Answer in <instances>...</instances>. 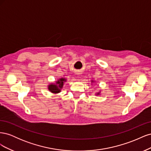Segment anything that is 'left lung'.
Listing matches in <instances>:
<instances>
[{
    "label": "left lung",
    "instance_id": "8db88e82",
    "mask_svg": "<svg viewBox=\"0 0 151 151\" xmlns=\"http://www.w3.org/2000/svg\"><path fill=\"white\" fill-rule=\"evenodd\" d=\"M91 82H92V83H94V81H92ZM94 83H95V82H94ZM99 94H100V92H99V93H96V95H99Z\"/></svg>",
    "mask_w": 151,
    "mask_h": 151
}]
</instances>
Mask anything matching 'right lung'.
<instances>
[{
	"label": "right lung",
	"instance_id": "1",
	"mask_svg": "<svg viewBox=\"0 0 151 151\" xmlns=\"http://www.w3.org/2000/svg\"><path fill=\"white\" fill-rule=\"evenodd\" d=\"M65 82H66V79L65 78L59 79L57 81H56L55 84H49L48 86V89L50 92L52 93H59L61 91V89L63 88V83H64Z\"/></svg>",
	"mask_w": 151,
	"mask_h": 151
}]
</instances>
